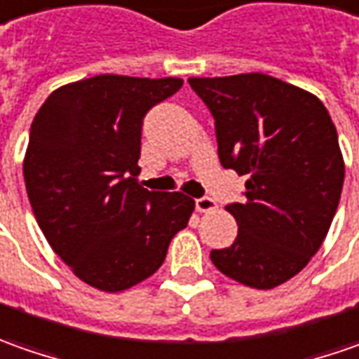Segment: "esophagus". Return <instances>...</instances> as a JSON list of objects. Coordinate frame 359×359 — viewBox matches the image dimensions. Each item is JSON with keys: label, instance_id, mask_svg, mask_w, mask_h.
Segmentation results:
<instances>
[{"label": "esophagus", "instance_id": "obj_1", "mask_svg": "<svg viewBox=\"0 0 359 359\" xmlns=\"http://www.w3.org/2000/svg\"><path fill=\"white\" fill-rule=\"evenodd\" d=\"M194 204H196V210H198V212H215L218 208L217 201L210 198V196H201V198L194 201Z\"/></svg>", "mask_w": 359, "mask_h": 359}]
</instances>
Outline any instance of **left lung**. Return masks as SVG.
Returning <instances> with one entry per match:
<instances>
[{
  "label": "left lung",
  "instance_id": "left-lung-1",
  "mask_svg": "<svg viewBox=\"0 0 359 359\" xmlns=\"http://www.w3.org/2000/svg\"><path fill=\"white\" fill-rule=\"evenodd\" d=\"M215 117L218 158L248 175L226 206L238 234L210 252L222 274L270 290L296 276L326 238L344 184L338 133L316 95L264 73L191 77Z\"/></svg>",
  "mask_w": 359,
  "mask_h": 359
}]
</instances>
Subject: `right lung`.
Here are the masks:
<instances>
[{
    "instance_id": "1",
    "label": "right lung",
    "mask_w": 359,
    "mask_h": 359,
    "mask_svg": "<svg viewBox=\"0 0 359 359\" xmlns=\"http://www.w3.org/2000/svg\"><path fill=\"white\" fill-rule=\"evenodd\" d=\"M182 79L97 75L59 87L32 123L23 161L33 215L55 254L97 290L153 276L194 201L137 182L142 118Z\"/></svg>"
}]
</instances>
